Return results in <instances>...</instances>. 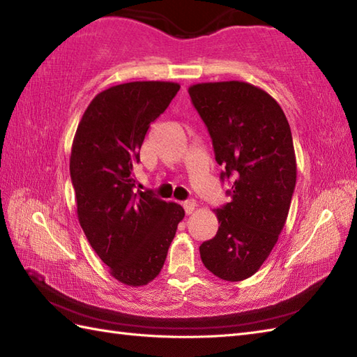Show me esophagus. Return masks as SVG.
<instances>
[{
	"label": "esophagus",
	"mask_w": 357,
	"mask_h": 357,
	"mask_svg": "<svg viewBox=\"0 0 357 357\" xmlns=\"http://www.w3.org/2000/svg\"><path fill=\"white\" fill-rule=\"evenodd\" d=\"M183 207H184V210H185V213H187V215H192L193 211H195V208H196V202H195L193 199H190V201H184V202H183Z\"/></svg>",
	"instance_id": "34e87169"
}]
</instances>
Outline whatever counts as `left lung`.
I'll list each match as a JSON object with an SVG mask.
<instances>
[{
  "label": "left lung",
  "mask_w": 357,
  "mask_h": 357,
  "mask_svg": "<svg viewBox=\"0 0 357 357\" xmlns=\"http://www.w3.org/2000/svg\"><path fill=\"white\" fill-rule=\"evenodd\" d=\"M188 93L224 167L221 179L233 176L201 259L215 276L239 282L261 268L287 221L296 185L290 124L275 98L250 82H199Z\"/></svg>",
  "instance_id": "left-lung-1"
}]
</instances>
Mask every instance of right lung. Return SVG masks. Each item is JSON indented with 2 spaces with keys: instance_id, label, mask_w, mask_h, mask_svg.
<instances>
[{
  "instance_id": "1",
  "label": "right lung",
  "mask_w": 357,
  "mask_h": 357,
  "mask_svg": "<svg viewBox=\"0 0 357 357\" xmlns=\"http://www.w3.org/2000/svg\"><path fill=\"white\" fill-rule=\"evenodd\" d=\"M178 82L133 81L98 93L82 115L70 153L78 221L110 275L128 287L151 282L184 219V208L133 193V165L150 123L169 107Z\"/></svg>"
}]
</instances>
